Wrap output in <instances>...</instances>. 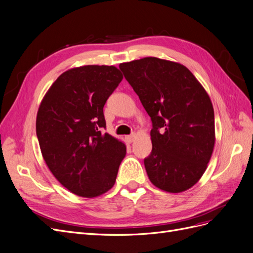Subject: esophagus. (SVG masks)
<instances>
[{
	"label": "esophagus",
	"mask_w": 253,
	"mask_h": 253,
	"mask_svg": "<svg viewBox=\"0 0 253 253\" xmlns=\"http://www.w3.org/2000/svg\"><path fill=\"white\" fill-rule=\"evenodd\" d=\"M135 137H136V135H135V134H133V135H128V136H126V142L131 143V142H133V141H134Z\"/></svg>",
	"instance_id": "esophagus-1"
}]
</instances>
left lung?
I'll return each instance as SVG.
<instances>
[{
	"mask_svg": "<svg viewBox=\"0 0 253 253\" xmlns=\"http://www.w3.org/2000/svg\"><path fill=\"white\" fill-rule=\"evenodd\" d=\"M119 68L151 117L152 153L144 159L150 181L180 193L202 178L215 143L214 110L204 86L178 62L147 57Z\"/></svg>",
	"mask_w": 253,
	"mask_h": 253,
	"instance_id": "1",
	"label": "left lung"
}]
</instances>
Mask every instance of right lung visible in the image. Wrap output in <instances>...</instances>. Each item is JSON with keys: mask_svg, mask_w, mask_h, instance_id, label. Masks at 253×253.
I'll return each mask as SVG.
<instances>
[{"mask_svg": "<svg viewBox=\"0 0 253 253\" xmlns=\"http://www.w3.org/2000/svg\"><path fill=\"white\" fill-rule=\"evenodd\" d=\"M124 79L114 65H83L61 74L44 95L36 131L42 156L72 193L96 197L115 185L126 147L105 127L103 106Z\"/></svg>", "mask_w": 253, "mask_h": 253, "instance_id": "add662e5", "label": "right lung"}]
</instances>
